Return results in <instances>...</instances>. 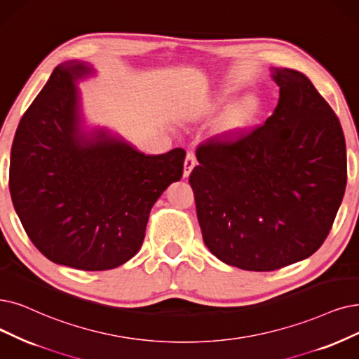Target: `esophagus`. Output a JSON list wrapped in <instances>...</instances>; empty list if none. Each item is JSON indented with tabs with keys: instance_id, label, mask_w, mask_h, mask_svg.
<instances>
[{
	"instance_id": "34e87169",
	"label": "esophagus",
	"mask_w": 359,
	"mask_h": 359,
	"mask_svg": "<svg viewBox=\"0 0 359 359\" xmlns=\"http://www.w3.org/2000/svg\"><path fill=\"white\" fill-rule=\"evenodd\" d=\"M196 165V156L193 151H189L187 156H185V162H184V178H187L190 175V172L193 170Z\"/></svg>"
}]
</instances>
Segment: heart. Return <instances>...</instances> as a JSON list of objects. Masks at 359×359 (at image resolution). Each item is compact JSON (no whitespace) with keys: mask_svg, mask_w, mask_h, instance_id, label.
Here are the masks:
<instances>
[{"mask_svg":"<svg viewBox=\"0 0 359 359\" xmlns=\"http://www.w3.org/2000/svg\"><path fill=\"white\" fill-rule=\"evenodd\" d=\"M253 113V106L250 102H243V103H238L236 106L231 107V110H229V114H228V119L231 123H243L245 121H248Z\"/></svg>","mask_w":359,"mask_h":359,"instance_id":"heart-1","label":"heart"}]
</instances>
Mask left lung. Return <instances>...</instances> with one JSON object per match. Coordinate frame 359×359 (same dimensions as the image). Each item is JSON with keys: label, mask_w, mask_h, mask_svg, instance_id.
I'll return each mask as SVG.
<instances>
[{"label": "left lung", "mask_w": 359, "mask_h": 359, "mask_svg": "<svg viewBox=\"0 0 359 359\" xmlns=\"http://www.w3.org/2000/svg\"><path fill=\"white\" fill-rule=\"evenodd\" d=\"M265 123L215 135L196 150L197 218L208 249L248 271H276L317 252L346 189V142L333 109L293 69Z\"/></svg>", "instance_id": "1"}]
</instances>
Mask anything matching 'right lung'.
<instances>
[{
    "label": "right lung",
    "mask_w": 359,
    "mask_h": 359,
    "mask_svg": "<svg viewBox=\"0 0 359 359\" xmlns=\"http://www.w3.org/2000/svg\"><path fill=\"white\" fill-rule=\"evenodd\" d=\"M85 62L59 65L22 116L8 187L34 246L54 264L116 268L140 250L150 209L180 181L185 151L146 156L103 128H83L76 82Z\"/></svg>",
    "instance_id": "add662e5"
}]
</instances>
